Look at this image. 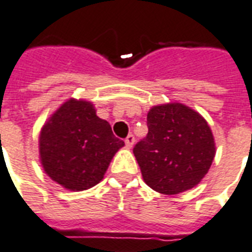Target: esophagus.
Wrapping results in <instances>:
<instances>
[{
	"mask_svg": "<svg viewBox=\"0 0 252 252\" xmlns=\"http://www.w3.org/2000/svg\"><path fill=\"white\" fill-rule=\"evenodd\" d=\"M134 142H135V137H134L133 134H128L127 137H126V139H125L126 147H128V149H131V147H133Z\"/></svg>",
	"mask_w": 252,
	"mask_h": 252,
	"instance_id": "1",
	"label": "esophagus"
}]
</instances>
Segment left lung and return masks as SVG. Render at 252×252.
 Instances as JSON below:
<instances>
[{
    "label": "left lung",
    "instance_id": "8db88e82",
    "mask_svg": "<svg viewBox=\"0 0 252 252\" xmlns=\"http://www.w3.org/2000/svg\"><path fill=\"white\" fill-rule=\"evenodd\" d=\"M147 128L146 137L133 149L147 186L174 195L198 185L215 157L205 119L187 106L170 103L149 111Z\"/></svg>",
    "mask_w": 252,
    "mask_h": 252
}]
</instances>
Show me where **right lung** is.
<instances>
[{
  "label": "right lung",
  "mask_w": 252,
  "mask_h": 252,
  "mask_svg": "<svg viewBox=\"0 0 252 252\" xmlns=\"http://www.w3.org/2000/svg\"><path fill=\"white\" fill-rule=\"evenodd\" d=\"M125 142L98 118L90 102L70 99L49 119L39 137L45 173L69 190H88L102 181Z\"/></svg>",
  "instance_id": "add662e5"
}]
</instances>
